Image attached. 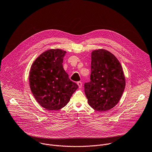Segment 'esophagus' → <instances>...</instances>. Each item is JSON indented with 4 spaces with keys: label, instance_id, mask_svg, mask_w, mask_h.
Here are the masks:
<instances>
[{
    "label": "esophagus",
    "instance_id": "1",
    "mask_svg": "<svg viewBox=\"0 0 152 152\" xmlns=\"http://www.w3.org/2000/svg\"><path fill=\"white\" fill-rule=\"evenodd\" d=\"M77 84L78 85L79 88H82V83L81 82H77Z\"/></svg>",
    "mask_w": 152,
    "mask_h": 152
}]
</instances>
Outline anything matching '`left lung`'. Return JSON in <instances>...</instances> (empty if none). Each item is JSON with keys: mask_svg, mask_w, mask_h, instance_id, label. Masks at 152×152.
Listing matches in <instances>:
<instances>
[{"mask_svg": "<svg viewBox=\"0 0 152 152\" xmlns=\"http://www.w3.org/2000/svg\"><path fill=\"white\" fill-rule=\"evenodd\" d=\"M91 81L84 84L89 105L98 111H106L119 102L126 85L121 64L110 52L95 50L91 53Z\"/></svg>", "mask_w": 152, "mask_h": 152, "instance_id": "1", "label": "left lung"}]
</instances>
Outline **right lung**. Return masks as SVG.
Segmentation results:
<instances>
[{"instance_id":"add662e5","label":"right lung","mask_w":152,"mask_h":152,"mask_svg":"<svg viewBox=\"0 0 152 152\" xmlns=\"http://www.w3.org/2000/svg\"><path fill=\"white\" fill-rule=\"evenodd\" d=\"M66 52L50 49L42 53L32 64L29 85L35 100L49 111L66 106L79 87L69 77L62 66Z\"/></svg>"}]
</instances>
